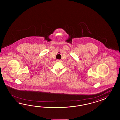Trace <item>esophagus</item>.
<instances>
[{
	"label": "esophagus",
	"instance_id": "1",
	"mask_svg": "<svg viewBox=\"0 0 120 120\" xmlns=\"http://www.w3.org/2000/svg\"><path fill=\"white\" fill-rule=\"evenodd\" d=\"M56 61L57 62H59V63H60V62H61V60H57Z\"/></svg>",
	"mask_w": 120,
	"mask_h": 120
}]
</instances>
